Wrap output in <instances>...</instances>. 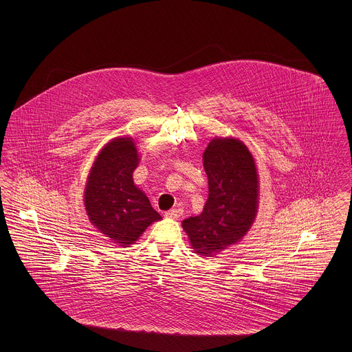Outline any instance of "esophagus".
Listing matches in <instances>:
<instances>
[{
  "label": "esophagus",
  "instance_id": "1",
  "mask_svg": "<svg viewBox=\"0 0 352 352\" xmlns=\"http://www.w3.org/2000/svg\"><path fill=\"white\" fill-rule=\"evenodd\" d=\"M182 212H184L182 208H171V210L165 212V217L170 219H177L182 215Z\"/></svg>",
  "mask_w": 352,
  "mask_h": 352
}]
</instances>
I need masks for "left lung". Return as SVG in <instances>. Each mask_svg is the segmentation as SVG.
<instances>
[{
    "label": "left lung",
    "mask_w": 352,
    "mask_h": 352,
    "mask_svg": "<svg viewBox=\"0 0 352 352\" xmlns=\"http://www.w3.org/2000/svg\"><path fill=\"white\" fill-rule=\"evenodd\" d=\"M208 199L198 217L184 219L195 253L212 256L248 232L257 212L258 181L251 153L234 138H214L203 153Z\"/></svg>",
    "instance_id": "obj_1"
}]
</instances>
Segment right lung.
<instances>
[{
	"label": "right lung",
	"instance_id": "right-lung-1",
	"mask_svg": "<svg viewBox=\"0 0 352 352\" xmlns=\"http://www.w3.org/2000/svg\"><path fill=\"white\" fill-rule=\"evenodd\" d=\"M138 154L129 137L111 141L91 168L84 204L94 226L121 247L133 244L161 215L133 184Z\"/></svg>",
	"mask_w": 352,
	"mask_h": 352
}]
</instances>
